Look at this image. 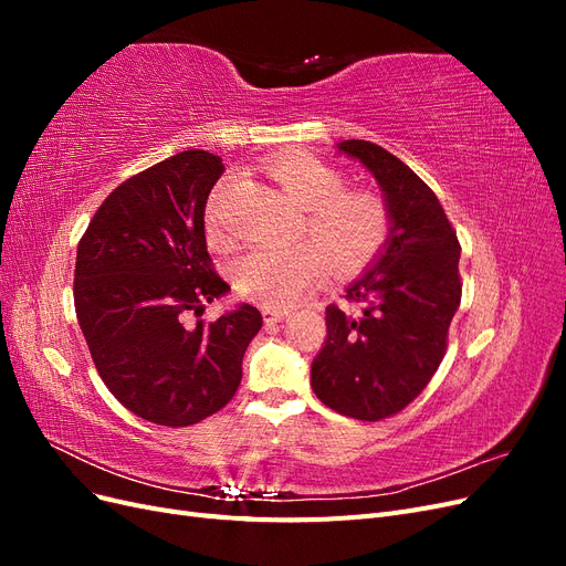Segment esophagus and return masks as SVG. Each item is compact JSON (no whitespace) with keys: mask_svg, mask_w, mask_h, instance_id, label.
<instances>
[{"mask_svg":"<svg viewBox=\"0 0 566 566\" xmlns=\"http://www.w3.org/2000/svg\"><path fill=\"white\" fill-rule=\"evenodd\" d=\"M262 316L266 323H279L287 316V312L279 310V306H262Z\"/></svg>","mask_w":566,"mask_h":566,"instance_id":"esophagus-1","label":"esophagus"}]
</instances>
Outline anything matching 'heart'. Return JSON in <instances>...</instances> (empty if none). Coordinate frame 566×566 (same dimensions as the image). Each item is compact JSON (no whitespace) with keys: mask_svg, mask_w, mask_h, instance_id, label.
Segmentation results:
<instances>
[{"mask_svg":"<svg viewBox=\"0 0 566 566\" xmlns=\"http://www.w3.org/2000/svg\"><path fill=\"white\" fill-rule=\"evenodd\" d=\"M271 175L285 196L306 214V229L316 241L293 248H254L233 264L238 293L266 306H287L323 279L325 262L339 276L368 264L389 233L385 202L366 191H347L335 167L312 156H287L271 165ZM224 186L212 196L208 219L212 235H224L219 202Z\"/></svg>","mask_w":566,"mask_h":566,"instance_id":"b5f03b06","label":"heart"}]
</instances>
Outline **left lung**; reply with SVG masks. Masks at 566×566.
I'll list each match as a JSON object with an SVG mask.
<instances>
[{"mask_svg": "<svg viewBox=\"0 0 566 566\" xmlns=\"http://www.w3.org/2000/svg\"><path fill=\"white\" fill-rule=\"evenodd\" d=\"M335 150L378 181L389 233L347 285L361 310H325L328 339L312 364V387L337 413L373 422L406 408L441 364L460 306V245L432 188L397 156L361 139Z\"/></svg>", "mask_w": 566, "mask_h": 566, "instance_id": "obj_1", "label": "left lung"}]
</instances>
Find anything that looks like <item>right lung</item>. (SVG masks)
<instances>
[{"instance_id":"right-lung-1","label":"right lung","mask_w":566,"mask_h":566,"mask_svg":"<svg viewBox=\"0 0 566 566\" xmlns=\"http://www.w3.org/2000/svg\"><path fill=\"white\" fill-rule=\"evenodd\" d=\"M224 163L184 150L119 184L77 245L75 312L101 380L134 416L186 427L224 408L262 314L241 302L186 325L229 293L205 243V205Z\"/></svg>"}]
</instances>
